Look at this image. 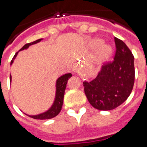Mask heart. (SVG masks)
Masks as SVG:
<instances>
[{
	"label": "heart",
	"mask_w": 147,
	"mask_h": 147,
	"mask_svg": "<svg viewBox=\"0 0 147 147\" xmlns=\"http://www.w3.org/2000/svg\"><path fill=\"white\" fill-rule=\"evenodd\" d=\"M101 44H102L101 40L99 39H94L90 42V47H92V49H94V48L100 47ZM111 48L108 45H102L95 52L94 59L99 62H105L109 59V58L111 55Z\"/></svg>",
	"instance_id": "1"
}]
</instances>
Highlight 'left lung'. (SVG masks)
I'll list each match as a JSON object with an SVG mask.
<instances>
[{"mask_svg": "<svg viewBox=\"0 0 147 147\" xmlns=\"http://www.w3.org/2000/svg\"><path fill=\"white\" fill-rule=\"evenodd\" d=\"M114 61L102 65L94 80L83 82L89 103L100 111L113 110L123 104L134 84V57L122 40L114 37Z\"/></svg>", "mask_w": 147, "mask_h": 147, "instance_id": "obj_1", "label": "left lung"}]
</instances>
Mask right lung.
Masks as SVG:
<instances>
[{"label": "right lung", "mask_w": 147, "mask_h": 147, "mask_svg": "<svg viewBox=\"0 0 147 147\" xmlns=\"http://www.w3.org/2000/svg\"><path fill=\"white\" fill-rule=\"evenodd\" d=\"M42 40V39H39V40H36L34 42L24 45L20 51L28 49L29 47H30V46L33 44H36L38 42H40ZM17 54H18V52L15 54V55L13 58V59L11 60L10 65L13 64V62L14 59L17 57ZM71 76H72V75L71 73L65 74L63 76H60L59 78L56 80V82H55V99H54V101H53L52 106L47 111H46L45 112H42L41 114H36V115H29V114H25L30 117H32L33 119H37V120H47V119L53 118L55 116H57L58 114H59V112L61 111V110H62V105H63L65 90V88H66L67 82H68L69 78H71ZM11 80H12V77H11V76H10V82H11Z\"/></svg>", "instance_id": "1"}]
</instances>
